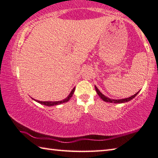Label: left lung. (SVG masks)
Here are the masks:
<instances>
[{"label": "left lung", "instance_id": "1", "mask_svg": "<svg viewBox=\"0 0 158 158\" xmlns=\"http://www.w3.org/2000/svg\"><path fill=\"white\" fill-rule=\"evenodd\" d=\"M95 89L96 92H97L98 95L100 96V98H101V99H102V100H104L105 102H111V103H124V102H129L131 100H132V99L135 97L136 95L138 94L137 92V93H135V95H133L131 96V97H129L127 98H124V99H121V100H114V99H110L107 97H106L105 95H104L102 93L100 90H98V89L97 87H96V85H95Z\"/></svg>", "mask_w": 158, "mask_h": 158}]
</instances>
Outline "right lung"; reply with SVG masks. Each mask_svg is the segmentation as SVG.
Masks as SVG:
<instances>
[{
    "mask_svg": "<svg viewBox=\"0 0 158 158\" xmlns=\"http://www.w3.org/2000/svg\"><path fill=\"white\" fill-rule=\"evenodd\" d=\"M74 90H75V87L74 88V89L72 90V91L69 93V95L65 99H64V100H61V101H56V102H51V101H39V100H35V99L32 98L33 100H34L35 101H36L37 102H39L42 104V105H45V106H54V105H60V104H63L64 102H68L69 100H70V98H72V96L74 94Z\"/></svg>",
    "mask_w": 158,
    "mask_h": 158,
    "instance_id": "1",
    "label": "right lung"
}]
</instances>
